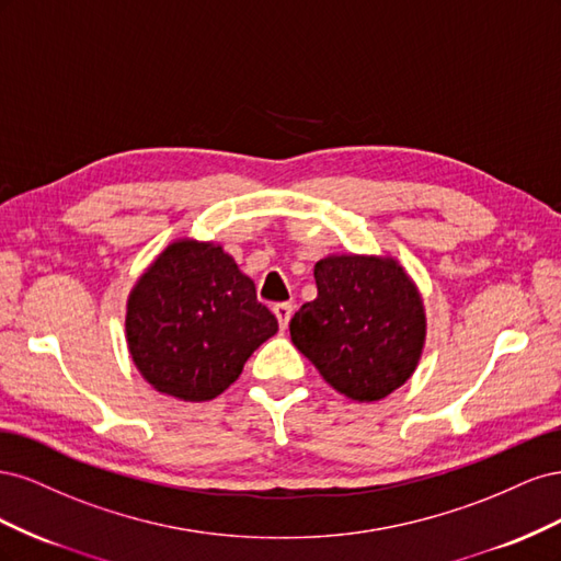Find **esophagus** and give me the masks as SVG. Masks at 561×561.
Returning <instances> with one entry per match:
<instances>
[{
    "instance_id": "1",
    "label": "esophagus",
    "mask_w": 561,
    "mask_h": 561,
    "mask_svg": "<svg viewBox=\"0 0 561 561\" xmlns=\"http://www.w3.org/2000/svg\"><path fill=\"white\" fill-rule=\"evenodd\" d=\"M274 313H276V318H278V325L285 330L287 322H290V318H293V304H287V301L276 304Z\"/></svg>"
}]
</instances>
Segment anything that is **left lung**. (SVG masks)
<instances>
[{
  "label": "left lung",
  "mask_w": 561,
  "mask_h": 561,
  "mask_svg": "<svg viewBox=\"0 0 561 561\" xmlns=\"http://www.w3.org/2000/svg\"><path fill=\"white\" fill-rule=\"evenodd\" d=\"M318 297L290 320L293 344L339 393L375 402L419 367L426 307L390 254H328L316 262Z\"/></svg>",
  "instance_id": "obj_1"
}]
</instances>
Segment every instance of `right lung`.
<instances>
[{
	"label": "right lung",
	"mask_w": 561,
	"mask_h": 561,
	"mask_svg": "<svg viewBox=\"0 0 561 561\" xmlns=\"http://www.w3.org/2000/svg\"><path fill=\"white\" fill-rule=\"evenodd\" d=\"M278 320L225 248L178 239L135 280L126 304V344L159 393L206 402L239 379Z\"/></svg>",
	"instance_id": "obj_1"
}]
</instances>
